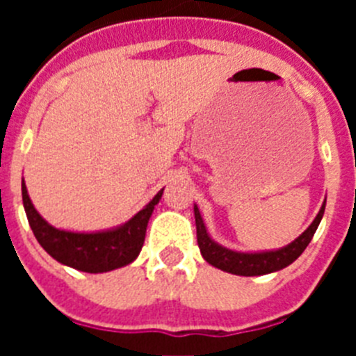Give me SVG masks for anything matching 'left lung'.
Listing matches in <instances>:
<instances>
[{"label":"left lung","mask_w":356,"mask_h":356,"mask_svg":"<svg viewBox=\"0 0 356 356\" xmlns=\"http://www.w3.org/2000/svg\"><path fill=\"white\" fill-rule=\"evenodd\" d=\"M326 200L321 207L319 213L312 221V225L305 229L300 237L292 241L289 246L282 248V250L275 251H260V253H241V251L228 250L222 248L221 244H217L216 241L210 238L207 234L205 222L201 219L200 209L194 205V217H196V234H197V246H200L203 259L210 264V266L221 269V271L232 273L237 276H262L269 275V273L280 271L284 267L291 266L305 250H307L308 242L312 241L314 234H316L317 226H319L323 213H325Z\"/></svg>","instance_id":"obj_1"}]
</instances>
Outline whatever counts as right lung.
I'll return each mask as SVG.
<instances>
[{"mask_svg":"<svg viewBox=\"0 0 356 356\" xmlns=\"http://www.w3.org/2000/svg\"><path fill=\"white\" fill-rule=\"evenodd\" d=\"M21 191H23V205L28 222L40 246L48 251L56 262L78 269V271L94 273V275L128 266L139 257L144 237H146L147 221L163 193V188L159 191L156 196L140 212L135 213L130 221L122 226L96 232V234H76V232L58 229L48 221H44L28 196L24 180L21 184Z\"/></svg>","mask_w":356,"mask_h":356,"instance_id":"add662e5","label":"right lung"}]
</instances>
